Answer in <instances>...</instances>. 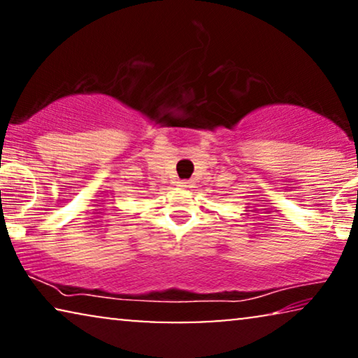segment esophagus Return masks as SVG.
Instances as JSON below:
<instances>
[{
	"mask_svg": "<svg viewBox=\"0 0 358 358\" xmlns=\"http://www.w3.org/2000/svg\"><path fill=\"white\" fill-rule=\"evenodd\" d=\"M179 187L189 189V187H192V182H190L189 179H184V180H180V182H179Z\"/></svg>",
	"mask_w": 358,
	"mask_h": 358,
	"instance_id": "1",
	"label": "esophagus"
}]
</instances>
